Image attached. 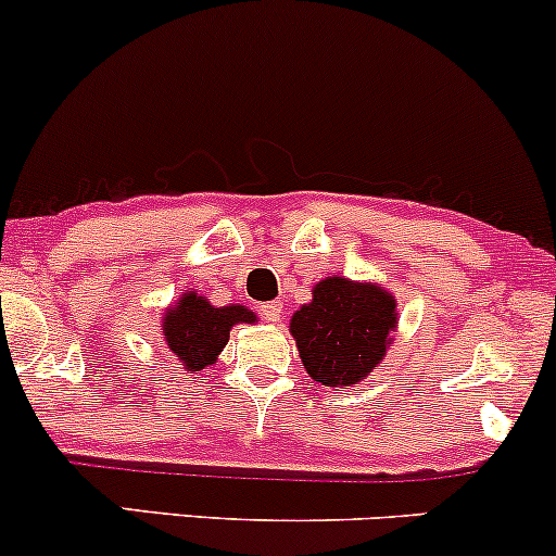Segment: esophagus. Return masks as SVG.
<instances>
[{"label":"esophagus","instance_id":"esophagus-1","mask_svg":"<svg viewBox=\"0 0 556 556\" xmlns=\"http://www.w3.org/2000/svg\"><path fill=\"white\" fill-rule=\"evenodd\" d=\"M261 314L266 316V321H279V316H282V305H279V303H264V305H261Z\"/></svg>","mask_w":556,"mask_h":556}]
</instances>
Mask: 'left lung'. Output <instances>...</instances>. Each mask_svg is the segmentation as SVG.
<instances>
[{"instance_id": "obj_1", "label": "left lung", "mask_w": 556, "mask_h": 556, "mask_svg": "<svg viewBox=\"0 0 556 556\" xmlns=\"http://www.w3.org/2000/svg\"><path fill=\"white\" fill-rule=\"evenodd\" d=\"M290 318L300 361L316 384H361L384 361L397 331V300L379 282L321 279Z\"/></svg>"}]
</instances>
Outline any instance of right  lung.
<instances>
[{
	"instance_id": "add662e5",
	"label": "right lung",
	"mask_w": 556,
	"mask_h": 556,
	"mask_svg": "<svg viewBox=\"0 0 556 556\" xmlns=\"http://www.w3.org/2000/svg\"><path fill=\"white\" fill-rule=\"evenodd\" d=\"M238 324H258V316L248 305H212V300L195 290H185L177 303L164 311L162 334L177 363L193 374L219 361L229 331Z\"/></svg>"
}]
</instances>
